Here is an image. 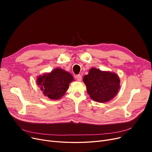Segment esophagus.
<instances>
[{
  "instance_id": "1",
  "label": "esophagus",
  "mask_w": 152,
  "mask_h": 152,
  "mask_svg": "<svg viewBox=\"0 0 152 152\" xmlns=\"http://www.w3.org/2000/svg\"><path fill=\"white\" fill-rule=\"evenodd\" d=\"M76 79H77V80L78 81H82V76L81 75H78L77 76H76Z\"/></svg>"
}]
</instances>
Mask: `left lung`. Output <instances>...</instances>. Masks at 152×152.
Here are the masks:
<instances>
[{
    "label": "left lung",
    "instance_id": "1",
    "mask_svg": "<svg viewBox=\"0 0 152 152\" xmlns=\"http://www.w3.org/2000/svg\"><path fill=\"white\" fill-rule=\"evenodd\" d=\"M87 92L95 102L105 103L113 99L120 88V80L117 74L92 68L83 77Z\"/></svg>",
    "mask_w": 152,
    "mask_h": 152
}]
</instances>
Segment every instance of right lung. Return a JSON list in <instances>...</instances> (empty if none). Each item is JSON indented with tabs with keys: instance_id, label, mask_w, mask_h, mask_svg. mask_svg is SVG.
Returning <instances> with one entry per match:
<instances>
[{
	"instance_id": "obj_1",
	"label": "right lung",
	"mask_w": 152,
	"mask_h": 152,
	"mask_svg": "<svg viewBox=\"0 0 152 152\" xmlns=\"http://www.w3.org/2000/svg\"><path fill=\"white\" fill-rule=\"evenodd\" d=\"M73 80V76L69 72L58 68L50 73L39 76L36 82L45 96L52 100H58L65 94Z\"/></svg>"
}]
</instances>
